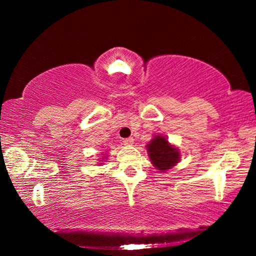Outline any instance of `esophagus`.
I'll list each match as a JSON object with an SVG mask.
<instances>
[{"label":"esophagus","mask_w":256,"mask_h":256,"mask_svg":"<svg viewBox=\"0 0 256 256\" xmlns=\"http://www.w3.org/2000/svg\"><path fill=\"white\" fill-rule=\"evenodd\" d=\"M134 142V138H123V143L126 144V145H132Z\"/></svg>","instance_id":"34e87169"}]
</instances>
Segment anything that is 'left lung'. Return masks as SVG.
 Listing matches in <instances>:
<instances>
[{"instance_id": "obj_1", "label": "left lung", "mask_w": 256, "mask_h": 256, "mask_svg": "<svg viewBox=\"0 0 256 256\" xmlns=\"http://www.w3.org/2000/svg\"><path fill=\"white\" fill-rule=\"evenodd\" d=\"M148 155L154 166L162 172L170 170L175 166L179 160L178 150L170 145L168 140L164 136L157 135L148 145Z\"/></svg>"}]
</instances>
